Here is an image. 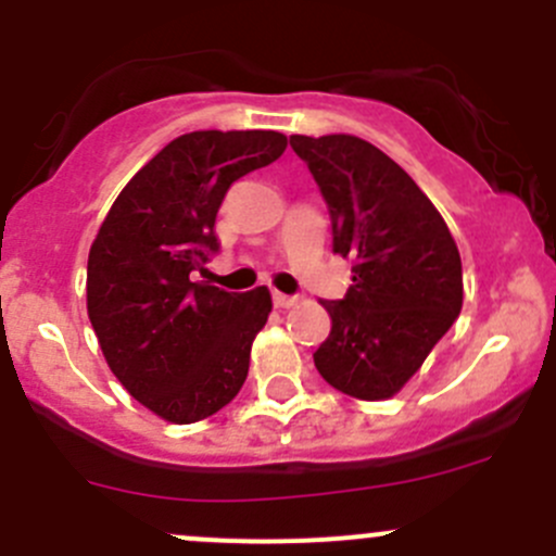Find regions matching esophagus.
Wrapping results in <instances>:
<instances>
[{"mask_svg": "<svg viewBox=\"0 0 556 556\" xmlns=\"http://www.w3.org/2000/svg\"><path fill=\"white\" fill-rule=\"evenodd\" d=\"M295 304H299V295L277 293V290H274V306H277V309H290V306Z\"/></svg>", "mask_w": 556, "mask_h": 556, "instance_id": "34e87169", "label": "esophagus"}]
</instances>
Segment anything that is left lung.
<instances>
[{
	"instance_id": "8db88e82",
	"label": "left lung",
	"mask_w": 556,
	"mask_h": 556,
	"mask_svg": "<svg viewBox=\"0 0 556 556\" xmlns=\"http://www.w3.org/2000/svg\"><path fill=\"white\" fill-rule=\"evenodd\" d=\"M352 261L341 301H323L330 333L314 366L357 401H387L419 371L463 309V263L444 217L390 155L350 134L290 137Z\"/></svg>"
}]
</instances>
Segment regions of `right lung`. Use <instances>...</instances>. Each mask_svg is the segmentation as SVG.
<instances>
[{"label":"right lung","mask_w":556,"mask_h":556,"mask_svg":"<svg viewBox=\"0 0 556 556\" xmlns=\"http://www.w3.org/2000/svg\"><path fill=\"white\" fill-rule=\"evenodd\" d=\"M285 148L279 131L182 134L128 179L93 239L86 295L104 361L166 422L212 417L242 390L271 293H226L193 271L217 252L228 188Z\"/></svg>","instance_id":"1"}]
</instances>
